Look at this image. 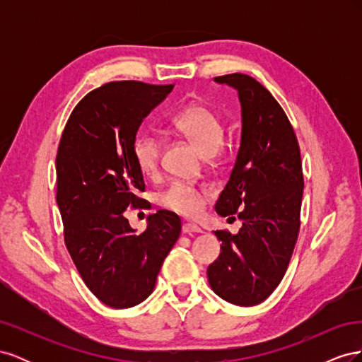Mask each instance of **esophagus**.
<instances>
[{
	"label": "esophagus",
	"instance_id": "obj_1",
	"mask_svg": "<svg viewBox=\"0 0 362 362\" xmlns=\"http://www.w3.org/2000/svg\"><path fill=\"white\" fill-rule=\"evenodd\" d=\"M182 233L192 235V234H199V233H202V231H201L199 226H196V225H193V223H184V225H182Z\"/></svg>",
	"mask_w": 362,
	"mask_h": 362
}]
</instances>
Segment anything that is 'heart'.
Here are the masks:
<instances>
[{"mask_svg": "<svg viewBox=\"0 0 362 362\" xmlns=\"http://www.w3.org/2000/svg\"><path fill=\"white\" fill-rule=\"evenodd\" d=\"M169 128L198 148L204 157H213L221 149L225 128L221 117L204 104H190L170 116ZM133 157L145 175H156L161 157V139L157 133H140L133 144ZM208 196L206 189L173 182L160 194V205L180 214L198 216Z\"/></svg>", "mask_w": 362, "mask_h": 362, "instance_id": "b5f03b06", "label": "heart"}]
</instances>
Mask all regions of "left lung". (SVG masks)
<instances>
[{"mask_svg":"<svg viewBox=\"0 0 362 362\" xmlns=\"http://www.w3.org/2000/svg\"><path fill=\"white\" fill-rule=\"evenodd\" d=\"M214 81L234 87L242 105L240 148L216 211L223 217L237 213L242 228L237 234L214 231L221 255L206 276L218 298L252 306L279 286L298 240L300 151L287 115L264 86L245 74Z\"/></svg>","mask_w":362,"mask_h":362,"instance_id":"1","label":"left lung"}]
</instances>
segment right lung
Returning <instances> with one entry per match:
<instances>
[{
    "label": "right lung",
    "instance_id": "add662e5",
    "mask_svg": "<svg viewBox=\"0 0 362 362\" xmlns=\"http://www.w3.org/2000/svg\"><path fill=\"white\" fill-rule=\"evenodd\" d=\"M173 86L115 81L86 95L74 108L56 158L57 205L64 243L76 270L98 299L124 310L144 302L181 233L180 217L168 210L148 216L137 234L127 208L144 201V173L133 144L144 119Z\"/></svg>",
    "mask_w": 362,
    "mask_h": 362
}]
</instances>
